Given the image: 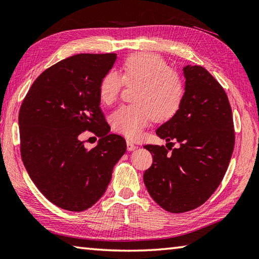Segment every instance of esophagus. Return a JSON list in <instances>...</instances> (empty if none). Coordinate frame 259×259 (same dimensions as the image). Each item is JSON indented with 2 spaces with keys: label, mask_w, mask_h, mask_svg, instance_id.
<instances>
[{
  "label": "esophagus",
  "mask_w": 259,
  "mask_h": 259,
  "mask_svg": "<svg viewBox=\"0 0 259 259\" xmlns=\"http://www.w3.org/2000/svg\"><path fill=\"white\" fill-rule=\"evenodd\" d=\"M137 148V146L135 144L131 143L130 140H126V149H128L129 151H133Z\"/></svg>",
  "instance_id": "1"
}]
</instances>
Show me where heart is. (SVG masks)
Masks as SVG:
<instances>
[{
  "label": "heart",
  "mask_w": 259,
  "mask_h": 259,
  "mask_svg": "<svg viewBox=\"0 0 259 259\" xmlns=\"http://www.w3.org/2000/svg\"><path fill=\"white\" fill-rule=\"evenodd\" d=\"M124 83L136 85L134 104L121 106L111 115L114 131L129 139H138L154 119L165 122L174 118L184 99V84L180 75L169 69L158 55L137 53L121 65V75L105 73L99 84V98L105 105L118 100Z\"/></svg>",
  "instance_id": "obj_1"
}]
</instances>
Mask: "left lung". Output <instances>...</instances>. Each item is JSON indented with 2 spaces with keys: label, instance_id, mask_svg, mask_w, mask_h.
Returning <instances> with one entry per match:
<instances>
[{
  "label": "left lung",
  "instance_id": "left-lung-1",
  "mask_svg": "<svg viewBox=\"0 0 259 259\" xmlns=\"http://www.w3.org/2000/svg\"><path fill=\"white\" fill-rule=\"evenodd\" d=\"M183 103L174 118L156 130L179 148L146 145L153 164L144 182L157 204L171 213L202 205L220 185L235 147L231 106L218 80L202 66L183 68ZM167 147V146H166Z\"/></svg>",
  "mask_w": 259,
  "mask_h": 259
}]
</instances>
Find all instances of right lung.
<instances>
[{
  "label": "right lung",
  "mask_w": 259,
  "mask_h": 259,
  "mask_svg": "<svg viewBox=\"0 0 259 259\" xmlns=\"http://www.w3.org/2000/svg\"><path fill=\"white\" fill-rule=\"evenodd\" d=\"M116 54H78L38 76L19 112L20 150L30 179L47 199L64 210L80 212L98 202L125 140L109 134L101 111L99 84ZM89 130L100 137L86 150L78 136Z\"/></svg>",
  "instance_id": "right-lung-1"
}]
</instances>
